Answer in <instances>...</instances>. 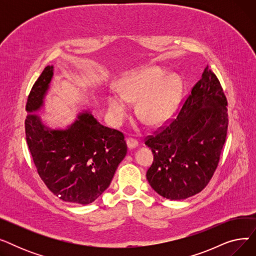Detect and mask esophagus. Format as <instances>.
<instances>
[{"label":"esophagus","instance_id":"34e87169","mask_svg":"<svg viewBox=\"0 0 256 256\" xmlns=\"http://www.w3.org/2000/svg\"><path fill=\"white\" fill-rule=\"evenodd\" d=\"M126 145L128 147V150H134L136 148V147L138 146V141L135 140V139H132V138H128L126 140Z\"/></svg>","mask_w":256,"mask_h":256}]
</instances>
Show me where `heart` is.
I'll return each mask as SVG.
<instances>
[{"instance_id": "b5f03b06", "label": "heart", "mask_w": 256, "mask_h": 256, "mask_svg": "<svg viewBox=\"0 0 256 256\" xmlns=\"http://www.w3.org/2000/svg\"><path fill=\"white\" fill-rule=\"evenodd\" d=\"M118 91L106 96L108 115L113 126L122 124L130 102H138L139 117L152 126H160L178 109L182 80L176 74L167 76L160 67H148L126 74L118 82Z\"/></svg>"}]
</instances>
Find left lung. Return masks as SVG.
Instances as JSON below:
<instances>
[{
    "instance_id": "left-lung-1",
    "label": "left lung",
    "mask_w": 256,
    "mask_h": 256,
    "mask_svg": "<svg viewBox=\"0 0 256 256\" xmlns=\"http://www.w3.org/2000/svg\"><path fill=\"white\" fill-rule=\"evenodd\" d=\"M227 128V100L206 66L176 118L145 141L154 154L146 172L152 189L170 200L202 191L217 169Z\"/></svg>"
}]
</instances>
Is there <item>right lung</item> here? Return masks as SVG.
I'll list each match as a JSON object with an SVG mask.
<instances>
[{
	"label": "right lung",
	"instance_id": "1",
	"mask_svg": "<svg viewBox=\"0 0 256 256\" xmlns=\"http://www.w3.org/2000/svg\"><path fill=\"white\" fill-rule=\"evenodd\" d=\"M54 76L46 66L29 94L26 139L39 176L50 191L66 202L89 204L110 186L126 154L122 132L102 126L89 112L80 113L66 128H52L37 114Z\"/></svg>",
	"mask_w": 256,
	"mask_h": 256
}]
</instances>
